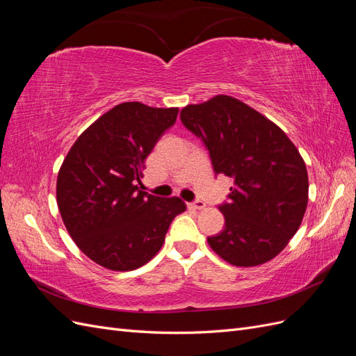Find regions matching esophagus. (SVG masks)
<instances>
[{"mask_svg":"<svg viewBox=\"0 0 356 356\" xmlns=\"http://www.w3.org/2000/svg\"><path fill=\"white\" fill-rule=\"evenodd\" d=\"M204 207H207V204H204V202H202V200H196V202L188 203L190 209H204Z\"/></svg>","mask_w":356,"mask_h":356,"instance_id":"esophagus-1","label":"esophagus"}]
</instances>
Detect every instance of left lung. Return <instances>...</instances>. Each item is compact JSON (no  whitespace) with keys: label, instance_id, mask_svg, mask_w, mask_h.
<instances>
[{"label":"left lung","instance_id":"left-lung-1","mask_svg":"<svg viewBox=\"0 0 356 356\" xmlns=\"http://www.w3.org/2000/svg\"><path fill=\"white\" fill-rule=\"evenodd\" d=\"M181 122L208 148L215 174L233 178L220 204L224 230L208 238L222 260L252 267L270 261L297 233L309 178L296 145L267 117L227 95L181 110Z\"/></svg>","mask_w":356,"mask_h":356}]
</instances>
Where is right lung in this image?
<instances>
[{"label": "right lung", "mask_w": 356, "mask_h": 356, "mask_svg": "<svg viewBox=\"0 0 356 356\" xmlns=\"http://www.w3.org/2000/svg\"><path fill=\"white\" fill-rule=\"evenodd\" d=\"M177 115L178 108L115 105L86 129L63 160L56 182L60 217L96 264L117 272L144 266L186 211L179 197H159L138 187L147 156Z\"/></svg>", "instance_id": "obj_1"}]
</instances>
